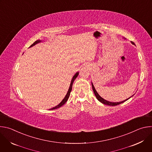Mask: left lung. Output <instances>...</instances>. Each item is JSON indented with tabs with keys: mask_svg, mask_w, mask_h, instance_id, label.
Here are the masks:
<instances>
[{
	"mask_svg": "<svg viewBox=\"0 0 152 152\" xmlns=\"http://www.w3.org/2000/svg\"><path fill=\"white\" fill-rule=\"evenodd\" d=\"M132 42V44L134 45V43L133 42ZM91 85H92V88H93L94 93V94H95V96H96L97 99L99 102H100L101 103H102L103 104H107V105H110V106H116V105L120 104H121V103H122L126 102V100H127L128 99H129L130 98L132 97L134 95V94L133 96H131L129 98H128V99H126V100H123V101H122V102H109V101H107V100H104V99H103L102 97H100V95L98 94V93L96 91V89H95V88H94V85H93V83L92 82H91Z\"/></svg>",
	"mask_w": 152,
	"mask_h": 152,
	"instance_id": "obj_1",
	"label": "left lung"
}]
</instances>
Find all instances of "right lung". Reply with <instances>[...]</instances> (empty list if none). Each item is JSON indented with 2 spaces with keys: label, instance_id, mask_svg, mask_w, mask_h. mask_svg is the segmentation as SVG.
I'll return each instance as SVG.
<instances>
[{
  "label": "right lung",
  "instance_id": "right-lung-1",
  "mask_svg": "<svg viewBox=\"0 0 152 152\" xmlns=\"http://www.w3.org/2000/svg\"><path fill=\"white\" fill-rule=\"evenodd\" d=\"M41 42V40H37L36 41H35L33 44L30 46V48H31V47H32V46H35V45H37V44H38V43H39V42ZM79 75V72H77L74 76H73V78H72V81H71V83H70V87H69V90H68V91H67V94H66V96H65V97L63 99V100L61 101V102L59 103V104H58L57 106H55V107H52V109H50V110H56V109H58V108H59V107H60L61 106H62V105H64L65 103H66V102L67 101V100H68V99H69V96H70V93H71V91H72V86H73V82H74V80H75V79L77 77V76Z\"/></svg>",
  "mask_w": 152,
  "mask_h": 152
}]
</instances>
